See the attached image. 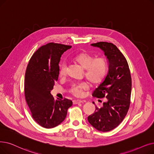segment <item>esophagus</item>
<instances>
[{
  "label": "esophagus",
  "instance_id": "1",
  "mask_svg": "<svg viewBox=\"0 0 154 154\" xmlns=\"http://www.w3.org/2000/svg\"><path fill=\"white\" fill-rule=\"evenodd\" d=\"M83 102H85V101H82V100H74V101H73V104H77L79 103H82Z\"/></svg>",
  "mask_w": 154,
  "mask_h": 154
}]
</instances>
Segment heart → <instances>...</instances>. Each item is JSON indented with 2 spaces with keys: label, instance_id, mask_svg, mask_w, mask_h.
Here are the masks:
<instances>
[{
  "label": "heart",
  "instance_id": "b5f03b06",
  "mask_svg": "<svg viewBox=\"0 0 154 154\" xmlns=\"http://www.w3.org/2000/svg\"><path fill=\"white\" fill-rule=\"evenodd\" d=\"M74 60L85 70V77L91 84L95 85L101 83L103 81L106 74L107 69H108L106 62L104 58H98L94 59V57L89 53H82L77 55ZM66 70V65L65 62H63L60 67V76H65ZM88 88V84L85 82H82L73 85L71 88L70 92L75 96L81 97L83 94L84 91Z\"/></svg>",
  "mask_w": 154,
  "mask_h": 154
}]
</instances>
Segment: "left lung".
Here are the masks:
<instances>
[{
  "label": "left lung",
  "instance_id": "left-lung-1",
  "mask_svg": "<svg viewBox=\"0 0 154 154\" xmlns=\"http://www.w3.org/2000/svg\"><path fill=\"white\" fill-rule=\"evenodd\" d=\"M91 45L104 51L108 72L92 94V96L97 98L106 97V101L102 108L96 107L94 112L88 119L96 130L109 131L122 122L128 111L131 91L130 72L125 57L115 45L98 42Z\"/></svg>",
  "mask_w": 154,
  "mask_h": 154
}]
</instances>
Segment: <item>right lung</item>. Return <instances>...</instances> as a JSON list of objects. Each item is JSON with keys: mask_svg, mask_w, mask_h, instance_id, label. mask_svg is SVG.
Segmentation results:
<instances>
[{"mask_svg": "<svg viewBox=\"0 0 154 154\" xmlns=\"http://www.w3.org/2000/svg\"><path fill=\"white\" fill-rule=\"evenodd\" d=\"M71 46L50 43L39 48L26 68L24 79L26 101L32 116L40 126L52 128L64 121L72 101L55 100L51 94L59 75V62Z\"/></svg>", "mask_w": 154, "mask_h": 154, "instance_id": "add662e5", "label": "right lung"}]
</instances>
